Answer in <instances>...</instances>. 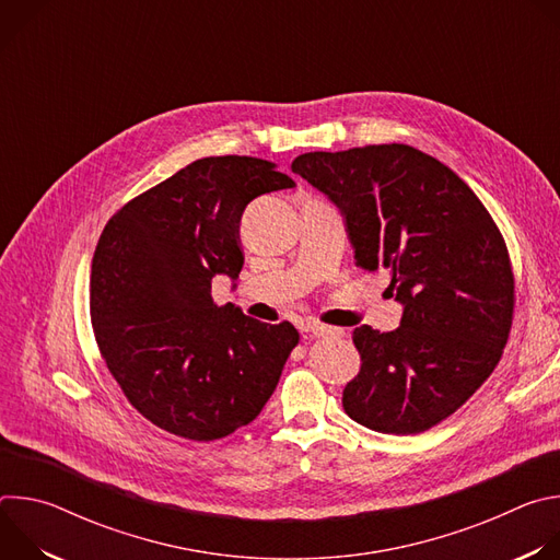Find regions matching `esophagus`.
I'll return each mask as SVG.
<instances>
[{
    "mask_svg": "<svg viewBox=\"0 0 560 560\" xmlns=\"http://www.w3.org/2000/svg\"><path fill=\"white\" fill-rule=\"evenodd\" d=\"M305 332H312L314 337H341L343 335V330L330 328V326H322V324H307Z\"/></svg>",
    "mask_w": 560,
    "mask_h": 560,
    "instance_id": "1",
    "label": "esophagus"
}]
</instances>
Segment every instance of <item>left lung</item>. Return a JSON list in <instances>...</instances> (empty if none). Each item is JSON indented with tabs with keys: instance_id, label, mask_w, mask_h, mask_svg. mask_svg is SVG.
I'll use <instances>...</instances> for the list:
<instances>
[{
	"instance_id": "8db88e82",
	"label": "left lung",
	"mask_w": 560,
	"mask_h": 560,
	"mask_svg": "<svg viewBox=\"0 0 560 560\" xmlns=\"http://www.w3.org/2000/svg\"><path fill=\"white\" fill-rule=\"evenodd\" d=\"M292 173L341 212L354 261L387 272L401 326H359L361 372L346 415L383 434H419L483 385L508 343L514 275L503 236L471 188L439 159L381 143L305 152Z\"/></svg>"
}]
</instances>
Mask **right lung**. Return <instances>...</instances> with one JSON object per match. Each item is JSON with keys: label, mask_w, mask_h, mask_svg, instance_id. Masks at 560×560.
Segmentation results:
<instances>
[{"label": "right lung", "mask_w": 560, "mask_h": 560, "mask_svg": "<svg viewBox=\"0 0 560 560\" xmlns=\"http://www.w3.org/2000/svg\"><path fill=\"white\" fill-rule=\"evenodd\" d=\"M294 182L257 156H203L128 201L104 228L91 270L100 352L156 428L214 441L253 423L299 343L292 324L212 301V279L244 268L238 221Z\"/></svg>", "instance_id": "add662e5"}]
</instances>
